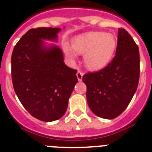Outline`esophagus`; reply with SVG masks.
<instances>
[{"label":"esophagus","instance_id":"34e87169","mask_svg":"<svg viewBox=\"0 0 152 152\" xmlns=\"http://www.w3.org/2000/svg\"><path fill=\"white\" fill-rule=\"evenodd\" d=\"M76 76H77V79H78L79 81H82L83 80V73L80 71H78L77 73H76Z\"/></svg>","mask_w":152,"mask_h":152}]
</instances>
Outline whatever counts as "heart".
<instances>
[{"label": "heart", "mask_w": 152, "mask_h": 152, "mask_svg": "<svg viewBox=\"0 0 152 152\" xmlns=\"http://www.w3.org/2000/svg\"><path fill=\"white\" fill-rule=\"evenodd\" d=\"M72 48L65 45L64 51L71 59L76 53L83 55V62L88 69H103L113 59L117 46L116 37L104 31H90L76 35L72 39Z\"/></svg>", "instance_id": "obj_1"}]
</instances>
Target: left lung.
Masks as SVG:
<instances>
[{"instance_id":"8db88e82","label":"left lung","mask_w":152,"mask_h":152,"mask_svg":"<svg viewBox=\"0 0 152 152\" xmlns=\"http://www.w3.org/2000/svg\"><path fill=\"white\" fill-rule=\"evenodd\" d=\"M138 47L125 29H118L115 56L107 67L83 76L86 100L92 112L104 119H113L127 108L138 85Z\"/></svg>"}]
</instances>
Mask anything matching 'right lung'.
I'll list each match as a JSON object with an SVG mask.
<instances>
[{"label": "right lung", "instance_id": "right-lung-1", "mask_svg": "<svg viewBox=\"0 0 152 152\" xmlns=\"http://www.w3.org/2000/svg\"><path fill=\"white\" fill-rule=\"evenodd\" d=\"M59 28L30 29L21 37L11 56L14 90L31 115L45 122L59 119L77 83V71L65 64L56 44Z\"/></svg>", "mask_w": 152, "mask_h": 152}]
</instances>
